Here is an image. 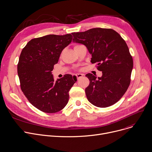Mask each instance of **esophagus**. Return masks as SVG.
Masks as SVG:
<instances>
[{
    "mask_svg": "<svg viewBox=\"0 0 152 152\" xmlns=\"http://www.w3.org/2000/svg\"><path fill=\"white\" fill-rule=\"evenodd\" d=\"M76 77H77V79H79V78H81L82 77H83V74H77L76 75Z\"/></svg>",
    "mask_w": 152,
    "mask_h": 152,
    "instance_id": "34e87169",
    "label": "esophagus"
}]
</instances>
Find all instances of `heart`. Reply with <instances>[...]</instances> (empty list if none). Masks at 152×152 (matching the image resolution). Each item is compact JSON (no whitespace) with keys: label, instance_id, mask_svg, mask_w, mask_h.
Instances as JSON below:
<instances>
[{"label":"heart","instance_id":"obj_1","mask_svg":"<svg viewBox=\"0 0 152 152\" xmlns=\"http://www.w3.org/2000/svg\"><path fill=\"white\" fill-rule=\"evenodd\" d=\"M77 45H75V46H74V47H75V46H77Z\"/></svg>","mask_w":152,"mask_h":152}]
</instances>
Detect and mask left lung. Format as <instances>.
I'll use <instances>...</instances> for the list:
<instances>
[{
	"mask_svg": "<svg viewBox=\"0 0 152 152\" xmlns=\"http://www.w3.org/2000/svg\"><path fill=\"white\" fill-rule=\"evenodd\" d=\"M73 41L84 44L92 54L91 62L97 63L101 77L92 74L86 76L90 83L86 89L88 101L105 108L117 102L126 92L131 83L133 59L125 40L111 28H94L74 32Z\"/></svg>",
	"mask_w": 152,
	"mask_h": 152,
	"instance_id": "obj_1",
	"label": "left lung"
}]
</instances>
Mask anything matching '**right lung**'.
Segmentation results:
<instances>
[{"label": "right lung", "mask_w": 152, "mask_h": 152, "mask_svg": "<svg viewBox=\"0 0 152 152\" xmlns=\"http://www.w3.org/2000/svg\"><path fill=\"white\" fill-rule=\"evenodd\" d=\"M71 34L48 35L34 38L23 48L17 65L20 87L28 101L40 111L54 113L69 101V91L77 78L70 74L54 81L51 71Z\"/></svg>", "instance_id": "add662e5"}]
</instances>
